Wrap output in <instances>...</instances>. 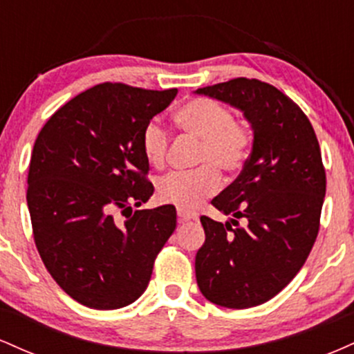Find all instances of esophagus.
Segmentation results:
<instances>
[{"label": "esophagus", "instance_id": "esophagus-1", "mask_svg": "<svg viewBox=\"0 0 354 354\" xmlns=\"http://www.w3.org/2000/svg\"><path fill=\"white\" fill-rule=\"evenodd\" d=\"M189 219H196V213H193V211H188V209L178 208V221L186 223V221H189Z\"/></svg>", "mask_w": 354, "mask_h": 354}]
</instances>
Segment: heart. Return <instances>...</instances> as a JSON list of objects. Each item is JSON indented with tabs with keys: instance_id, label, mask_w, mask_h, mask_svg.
<instances>
[{
	"instance_id": "heart-1",
	"label": "heart",
	"mask_w": 354,
	"mask_h": 354,
	"mask_svg": "<svg viewBox=\"0 0 354 354\" xmlns=\"http://www.w3.org/2000/svg\"><path fill=\"white\" fill-rule=\"evenodd\" d=\"M174 123L186 135L201 141L191 171H169L154 183L161 203L183 209H193L219 189L221 178L216 171L236 173L245 165L251 146V133L243 121L234 120L226 104L211 98H194L178 108ZM169 135L158 120L146 123L141 133V151L154 168L165 165Z\"/></svg>"
}]
</instances>
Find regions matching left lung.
I'll use <instances>...</instances> for the list:
<instances>
[{"label":"left lung","mask_w":354,"mask_h":354,"mask_svg":"<svg viewBox=\"0 0 354 354\" xmlns=\"http://www.w3.org/2000/svg\"><path fill=\"white\" fill-rule=\"evenodd\" d=\"M196 95L241 109L253 129L243 171L211 201L235 228L201 216L206 239L194 261L208 301L245 310L273 298L301 270L318 236L326 173L310 120L278 88L234 78Z\"/></svg>","instance_id":"obj_1"}]
</instances>
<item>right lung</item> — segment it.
<instances>
[{"label":"right lung","mask_w":354,"mask_h":354,"mask_svg":"<svg viewBox=\"0 0 354 354\" xmlns=\"http://www.w3.org/2000/svg\"><path fill=\"white\" fill-rule=\"evenodd\" d=\"M176 93L96 84L63 104L36 138L26 193L36 248L61 290L84 306L136 301L176 228L171 205L133 213L154 191L141 133Z\"/></svg>","instance_id":"obj_1"}]
</instances>
